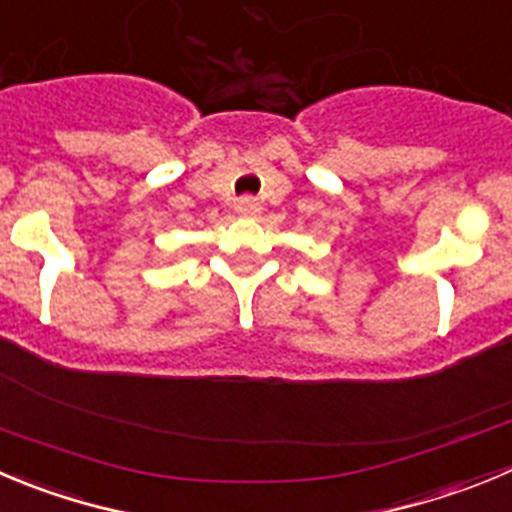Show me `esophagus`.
Instances as JSON below:
<instances>
[{
	"mask_svg": "<svg viewBox=\"0 0 512 512\" xmlns=\"http://www.w3.org/2000/svg\"><path fill=\"white\" fill-rule=\"evenodd\" d=\"M234 209H237V214H242V217H255V214H260V204L252 197H242L240 202L234 204Z\"/></svg>",
	"mask_w": 512,
	"mask_h": 512,
	"instance_id": "34e87169",
	"label": "esophagus"
}]
</instances>
